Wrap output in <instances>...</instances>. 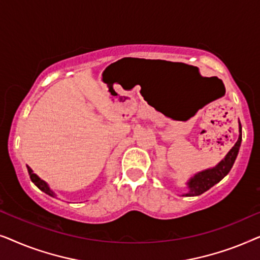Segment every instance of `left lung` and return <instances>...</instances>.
Segmentation results:
<instances>
[{
	"label": "left lung",
	"mask_w": 260,
	"mask_h": 260,
	"mask_svg": "<svg viewBox=\"0 0 260 260\" xmlns=\"http://www.w3.org/2000/svg\"><path fill=\"white\" fill-rule=\"evenodd\" d=\"M239 138H238L237 143L233 145V148L229 151V154L225 156V158L215 166L214 168L207 169L205 172H201L191 177L188 182L189 187V193L186 194V197H198L205 191H207L209 188H212L214 184L220 182L227 174L230 173L231 168L233 167V163L236 161L238 151H239L240 143H241V124L239 123Z\"/></svg>",
	"instance_id": "1"
}]
</instances>
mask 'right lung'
<instances>
[{
  "label": "right lung",
  "mask_w": 260,
  "mask_h": 260,
  "mask_svg": "<svg viewBox=\"0 0 260 260\" xmlns=\"http://www.w3.org/2000/svg\"><path fill=\"white\" fill-rule=\"evenodd\" d=\"M27 169H28V174H29V177H30L31 182H33L35 186L39 188V189L44 191V193L51 195V197H54V193H53V191L49 189V187L47 186V183H46L45 181H42L40 177L35 175V174L33 173V170H31L28 166H27Z\"/></svg>",
  "instance_id": "obj_1"
}]
</instances>
